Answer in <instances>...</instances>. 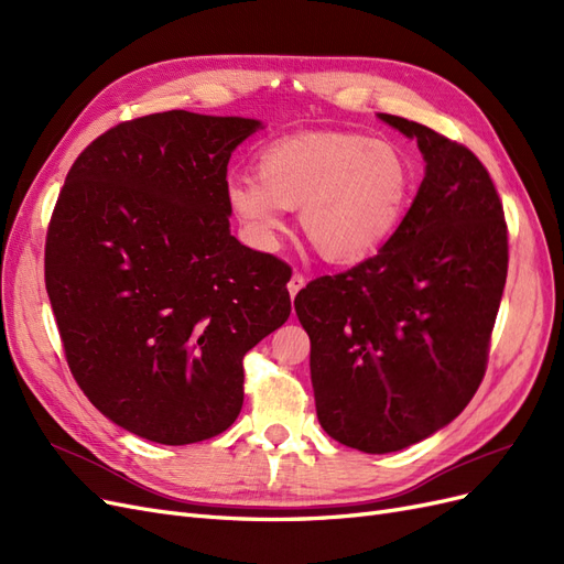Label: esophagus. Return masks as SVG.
Listing matches in <instances>:
<instances>
[{
  "label": "esophagus",
  "instance_id": "esophagus-1",
  "mask_svg": "<svg viewBox=\"0 0 564 564\" xmlns=\"http://www.w3.org/2000/svg\"><path fill=\"white\" fill-rule=\"evenodd\" d=\"M303 286H305V275H301V272H294L292 280H289V284H286V289H289V296L296 299V294L301 292Z\"/></svg>",
  "mask_w": 564,
  "mask_h": 564
}]
</instances>
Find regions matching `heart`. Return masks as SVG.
Instances as JSON below:
<instances>
[{
  "mask_svg": "<svg viewBox=\"0 0 564 564\" xmlns=\"http://www.w3.org/2000/svg\"><path fill=\"white\" fill-rule=\"evenodd\" d=\"M226 197L256 245L275 247L286 209L324 261L355 265L379 253L409 212L414 172L402 152L352 131L284 135L261 148L256 174L228 178Z\"/></svg>",
  "mask_w": 564,
  "mask_h": 564,
  "instance_id": "heart-1",
  "label": "heart"
}]
</instances>
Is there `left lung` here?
<instances>
[{
  "mask_svg": "<svg viewBox=\"0 0 564 564\" xmlns=\"http://www.w3.org/2000/svg\"><path fill=\"white\" fill-rule=\"evenodd\" d=\"M425 176L371 259L301 289L317 419L336 442L388 454L445 429L480 388L508 272L503 204L473 152L404 117Z\"/></svg>",
  "mask_w": 564,
  "mask_h": 564,
  "instance_id": "left-lung-1",
  "label": "left lung"
}]
</instances>
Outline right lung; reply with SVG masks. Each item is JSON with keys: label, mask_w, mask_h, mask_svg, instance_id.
Here are the masks:
<instances>
[{"label": "right lung", "mask_w": 564, "mask_h": 564, "mask_svg": "<svg viewBox=\"0 0 564 564\" xmlns=\"http://www.w3.org/2000/svg\"><path fill=\"white\" fill-rule=\"evenodd\" d=\"M259 119L169 110L84 148L51 214L46 294L84 395L124 431L230 429L245 355L292 313V268L230 235L226 176Z\"/></svg>", "instance_id": "right-lung-1"}]
</instances>
